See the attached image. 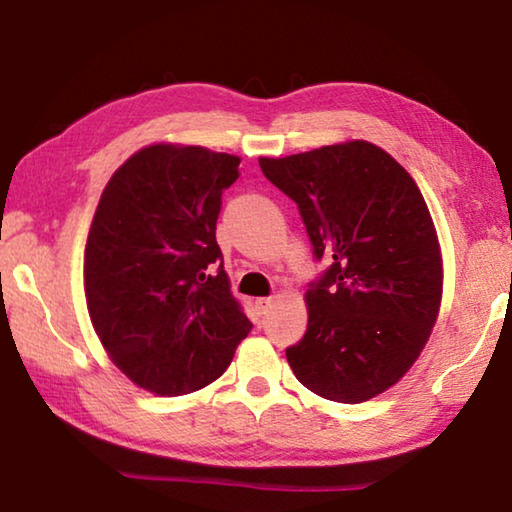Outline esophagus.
Listing matches in <instances>:
<instances>
[{"label":"esophagus","instance_id":"esophagus-1","mask_svg":"<svg viewBox=\"0 0 512 512\" xmlns=\"http://www.w3.org/2000/svg\"><path fill=\"white\" fill-rule=\"evenodd\" d=\"M271 307H273V298H257L255 300V309H257L259 316H266L268 309H271Z\"/></svg>","mask_w":512,"mask_h":512}]
</instances>
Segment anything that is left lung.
<instances>
[{
	"label": "left lung",
	"instance_id": "obj_1",
	"mask_svg": "<svg viewBox=\"0 0 512 512\" xmlns=\"http://www.w3.org/2000/svg\"><path fill=\"white\" fill-rule=\"evenodd\" d=\"M264 176L298 205L314 257L309 323L287 348L302 386L359 404L384 393L429 341L443 296V259L415 180L379 146L354 140L259 158Z\"/></svg>",
	"mask_w": 512,
	"mask_h": 512
}]
</instances>
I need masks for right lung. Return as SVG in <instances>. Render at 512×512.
<instances>
[{"label":"right lung","instance_id":"obj_1","mask_svg":"<svg viewBox=\"0 0 512 512\" xmlns=\"http://www.w3.org/2000/svg\"><path fill=\"white\" fill-rule=\"evenodd\" d=\"M239 158L153 144L112 173L85 246V298L115 366L155 395L219 379L253 323L232 298L216 244Z\"/></svg>","mask_w":512,"mask_h":512}]
</instances>
